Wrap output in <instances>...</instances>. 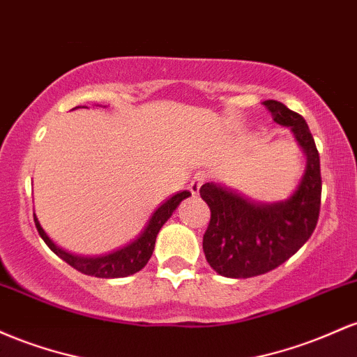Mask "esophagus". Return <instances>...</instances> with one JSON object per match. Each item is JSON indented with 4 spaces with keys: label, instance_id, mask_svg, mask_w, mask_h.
<instances>
[{
    "label": "esophagus",
    "instance_id": "obj_1",
    "mask_svg": "<svg viewBox=\"0 0 357 357\" xmlns=\"http://www.w3.org/2000/svg\"><path fill=\"white\" fill-rule=\"evenodd\" d=\"M206 178H207L206 174H202V172H197V174H195L194 177H192L190 183H189V190L192 192V194H194V195L199 194L200 185H202V183L206 182Z\"/></svg>",
    "mask_w": 357,
    "mask_h": 357
}]
</instances>
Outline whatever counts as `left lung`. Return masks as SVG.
I'll return each instance as SVG.
<instances>
[{
  "label": "left lung",
  "instance_id": "obj_1",
  "mask_svg": "<svg viewBox=\"0 0 357 357\" xmlns=\"http://www.w3.org/2000/svg\"><path fill=\"white\" fill-rule=\"evenodd\" d=\"M278 125L288 126L307 157L297 190L273 204L256 202L218 183H204L200 197L211 209L202 239L204 255L215 273L251 278L275 270L294 256L317 226L320 211V158L305 119L283 102L265 101Z\"/></svg>",
  "mask_w": 357,
  "mask_h": 357
}]
</instances>
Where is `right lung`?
<instances>
[{"mask_svg": "<svg viewBox=\"0 0 357 357\" xmlns=\"http://www.w3.org/2000/svg\"><path fill=\"white\" fill-rule=\"evenodd\" d=\"M187 197H190L189 190H183L172 195L170 199L165 200V202L151 214L145 229L142 231V234H139L135 241L123 246L121 250L113 251V253L104 256H96V258H87V256L67 253L66 250L59 248L57 244L47 236V232L42 229V226H40L37 215L35 214L33 219L38 234L42 236V239L45 241L47 246H49L59 258H62L63 261L69 263L72 268H75V270L81 271L84 275L98 276V278H125V276L135 275L136 271L145 268L148 259L151 258V253H153L155 250V241H157L158 231L162 229L163 224L170 219V215L174 214L175 209H177L178 204Z\"/></svg>", "mask_w": 357, "mask_h": 357, "instance_id": "right-lung-1", "label": "right lung"}]
</instances>
